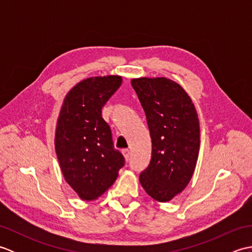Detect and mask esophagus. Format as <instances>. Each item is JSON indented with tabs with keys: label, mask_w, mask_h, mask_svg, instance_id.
Listing matches in <instances>:
<instances>
[{
	"label": "esophagus",
	"mask_w": 252,
	"mask_h": 252,
	"mask_svg": "<svg viewBox=\"0 0 252 252\" xmlns=\"http://www.w3.org/2000/svg\"><path fill=\"white\" fill-rule=\"evenodd\" d=\"M122 154H123V156H125V158H126V161H129V160H130V157H131V153H130L129 149H123V151H122Z\"/></svg>",
	"instance_id": "1"
}]
</instances>
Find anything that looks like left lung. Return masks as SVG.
Masks as SVG:
<instances>
[{
	"label": "left lung",
	"instance_id": "1",
	"mask_svg": "<svg viewBox=\"0 0 252 252\" xmlns=\"http://www.w3.org/2000/svg\"><path fill=\"white\" fill-rule=\"evenodd\" d=\"M145 111L153 152L140 182L155 200L165 202L183 190L192 176L200 146L197 111L180 84L167 78L131 81Z\"/></svg>",
	"mask_w": 252,
	"mask_h": 252
}]
</instances>
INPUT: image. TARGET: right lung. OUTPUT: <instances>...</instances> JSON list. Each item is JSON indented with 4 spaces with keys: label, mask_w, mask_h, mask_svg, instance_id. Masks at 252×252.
I'll return each instance as SVG.
<instances>
[{
    "label": "right lung",
    "mask_w": 252,
    "mask_h": 252,
    "mask_svg": "<svg viewBox=\"0 0 252 252\" xmlns=\"http://www.w3.org/2000/svg\"><path fill=\"white\" fill-rule=\"evenodd\" d=\"M119 76L85 79L69 91L57 120L55 149L63 178L83 200L109 189L125 165L101 108L120 88Z\"/></svg>",
    "instance_id": "add662e5"
}]
</instances>
